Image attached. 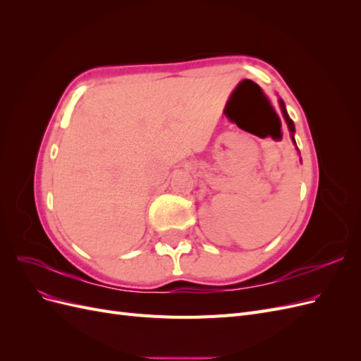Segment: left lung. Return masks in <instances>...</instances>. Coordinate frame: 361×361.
Segmentation results:
<instances>
[{"mask_svg":"<svg viewBox=\"0 0 361 361\" xmlns=\"http://www.w3.org/2000/svg\"><path fill=\"white\" fill-rule=\"evenodd\" d=\"M280 108H281V113H283V116H285V120H286V123H288V126H289V130L292 133V140L295 141V138H293V133H295V126H293V122H292V118L288 116V111H286V106H285V102H283L281 99H280Z\"/></svg>","mask_w":361,"mask_h":361,"instance_id":"8db88e82","label":"left lung"}]
</instances>
